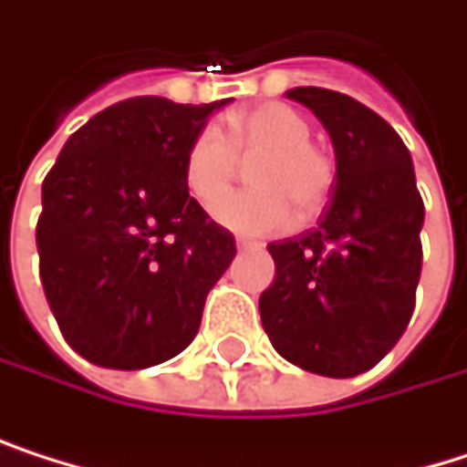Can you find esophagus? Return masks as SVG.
<instances>
[{"label":"esophagus","instance_id":"34e87169","mask_svg":"<svg viewBox=\"0 0 467 467\" xmlns=\"http://www.w3.org/2000/svg\"><path fill=\"white\" fill-rule=\"evenodd\" d=\"M236 247H239V250H255V247H261V244H258V242H253V239L239 236V239H236Z\"/></svg>","mask_w":467,"mask_h":467}]
</instances>
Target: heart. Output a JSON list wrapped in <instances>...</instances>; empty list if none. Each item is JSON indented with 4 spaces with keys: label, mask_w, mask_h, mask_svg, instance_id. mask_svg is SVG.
<instances>
[{
    "label": "heart",
    "mask_w": 467,
    "mask_h": 467,
    "mask_svg": "<svg viewBox=\"0 0 467 467\" xmlns=\"http://www.w3.org/2000/svg\"><path fill=\"white\" fill-rule=\"evenodd\" d=\"M249 161L254 190L222 200L238 178V159ZM187 192L214 209L220 225L239 234H269L295 220V202L306 214L319 212L336 184L333 159L311 142V123L285 104H261L228 123V140L201 129L184 153Z\"/></svg>",
    "instance_id": "obj_1"
}]
</instances>
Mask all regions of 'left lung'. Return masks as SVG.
<instances>
[{
    "label": "left lung",
    "instance_id": "8db88e82",
    "mask_svg": "<svg viewBox=\"0 0 467 467\" xmlns=\"http://www.w3.org/2000/svg\"><path fill=\"white\" fill-rule=\"evenodd\" d=\"M327 129L336 184L317 228L266 244L275 280L261 325L288 363L358 377L407 330L421 277L424 201L410 150L366 104L325 88H291Z\"/></svg>",
    "mask_w": 467,
    "mask_h": 467
}]
</instances>
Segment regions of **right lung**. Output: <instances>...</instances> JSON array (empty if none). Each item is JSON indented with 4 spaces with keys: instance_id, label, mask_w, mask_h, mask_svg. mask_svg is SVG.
<instances>
[{
    "instance_id": "right-lung-1",
    "label": "right lung",
    "mask_w": 467,
    "mask_h": 467,
    "mask_svg": "<svg viewBox=\"0 0 467 467\" xmlns=\"http://www.w3.org/2000/svg\"><path fill=\"white\" fill-rule=\"evenodd\" d=\"M228 101H118L68 137L43 179L40 283L85 360L148 368L198 336L206 295L236 242L190 198L184 153Z\"/></svg>"
}]
</instances>
